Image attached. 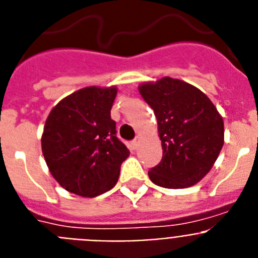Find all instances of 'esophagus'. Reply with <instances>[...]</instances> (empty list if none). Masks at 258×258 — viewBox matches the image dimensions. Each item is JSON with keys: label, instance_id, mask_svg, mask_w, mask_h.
Instances as JSON below:
<instances>
[{"label": "esophagus", "instance_id": "1", "mask_svg": "<svg viewBox=\"0 0 258 258\" xmlns=\"http://www.w3.org/2000/svg\"><path fill=\"white\" fill-rule=\"evenodd\" d=\"M139 142H140V138H139V136H136L135 139H134L133 142L130 143V147H131V149H133V151L138 149V146H139Z\"/></svg>", "mask_w": 258, "mask_h": 258}]
</instances>
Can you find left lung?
<instances>
[{"instance_id":"8db88e82","label":"left lung","mask_w":258,"mask_h":258,"mask_svg":"<svg viewBox=\"0 0 258 258\" xmlns=\"http://www.w3.org/2000/svg\"><path fill=\"white\" fill-rule=\"evenodd\" d=\"M139 92L155 111L162 147L161 161L148 172L151 181L166 189L196 185L219 156L223 118L205 93L181 80L164 77Z\"/></svg>"}]
</instances>
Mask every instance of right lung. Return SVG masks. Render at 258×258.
Returning a JSON list of instances; mask_svg holds the SVG:
<instances>
[{"mask_svg": "<svg viewBox=\"0 0 258 258\" xmlns=\"http://www.w3.org/2000/svg\"><path fill=\"white\" fill-rule=\"evenodd\" d=\"M116 88L80 89L51 110L42 151L53 178L69 192L97 197L115 186L130 151L111 119Z\"/></svg>", "mask_w": 258, "mask_h": 258, "instance_id": "obj_1", "label": "right lung"}]
</instances>
